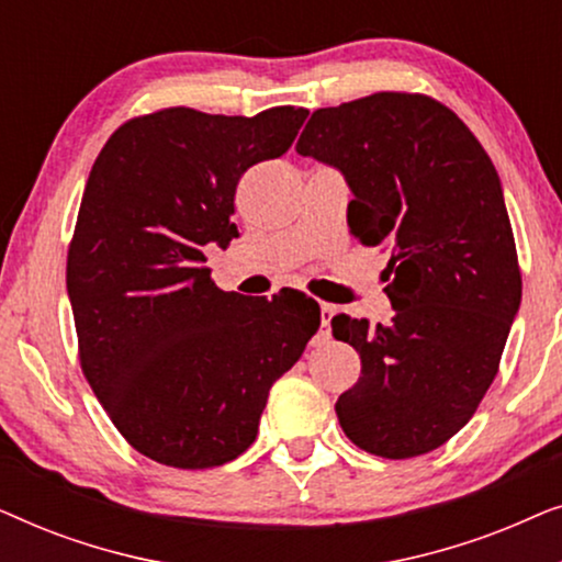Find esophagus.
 Segmentation results:
<instances>
[{"mask_svg":"<svg viewBox=\"0 0 562 562\" xmlns=\"http://www.w3.org/2000/svg\"><path fill=\"white\" fill-rule=\"evenodd\" d=\"M333 317H335V306L333 304H322L319 306V322H322L319 337H329V322H333Z\"/></svg>","mask_w":562,"mask_h":562,"instance_id":"esophagus-1","label":"esophagus"}]
</instances>
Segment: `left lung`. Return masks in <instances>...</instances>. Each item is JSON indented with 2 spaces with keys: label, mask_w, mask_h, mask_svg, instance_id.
<instances>
[{
  "label": "left lung",
  "mask_w": 562,
  "mask_h": 562,
  "mask_svg": "<svg viewBox=\"0 0 562 562\" xmlns=\"http://www.w3.org/2000/svg\"><path fill=\"white\" fill-rule=\"evenodd\" d=\"M296 153L345 176L352 235L391 250L389 325L333 317L360 356L358 383L335 404L342 432L381 458L425 456L479 409L519 312L496 168L456 112L404 91L317 110Z\"/></svg>",
  "instance_id": "8db88e82"
}]
</instances>
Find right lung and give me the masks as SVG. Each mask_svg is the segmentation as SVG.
I'll use <instances>...</instances> for the list:
<instances>
[{"label": "right lung", "mask_w": 562, "mask_h": 562, "mask_svg": "<svg viewBox=\"0 0 562 562\" xmlns=\"http://www.w3.org/2000/svg\"><path fill=\"white\" fill-rule=\"evenodd\" d=\"M306 114L171 106L114 130L91 166L66 263L81 371L156 463L196 471L243 456L268 391L319 329L302 291L243 296L204 266L206 245L237 237L240 176L281 158Z\"/></svg>", "instance_id": "obj_1"}]
</instances>
